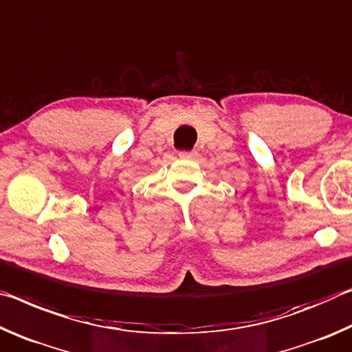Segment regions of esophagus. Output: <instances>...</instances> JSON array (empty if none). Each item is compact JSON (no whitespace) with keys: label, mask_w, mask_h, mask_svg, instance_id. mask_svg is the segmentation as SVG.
Wrapping results in <instances>:
<instances>
[{"label":"esophagus","mask_w":352,"mask_h":352,"mask_svg":"<svg viewBox=\"0 0 352 352\" xmlns=\"http://www.w3.org/2000/svg\"><path fill=\"white\" fill-rule=\"evenodd\" d=\"M197 155H198L197 151H182V153H179V157H181V159H190V160H193V159H197Z\"/></svg>","instance_id":"esophagus-1"}]
</instances>
